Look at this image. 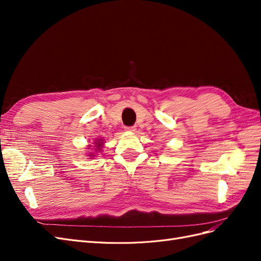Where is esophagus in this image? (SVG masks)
<instances>
[{"instance_id": "esophagus-1", "label": "esophagus", "mask_w": 261, "mask_h": 261, "mask_svg": "<svg viewBox=\"0 0 261 261\" xmlns=\"http://www.w3.org/2000/svg\"><path fill=\"white\" fill-rule=\"evenodd\" d=\"M125 130L133 133V132L136 130V127H135V126H127V127H125Z\"/></svg>"}]
</instances>
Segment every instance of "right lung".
Wrapping results in <instances>:
<instances>
[{"instance_id": "obj_1", "label": "right lung", "mask_w": 261, "mask_h": 261, "mask_svg": "<svg viewBox=\"0 0 261 261\" xmlns=\"http://www.w3.org/2000/svg\"><path fill=\"white\" fill-rule=\"evenodd\" d=\"M105 139H101V138H97V139H94V141H93V147H94V150L93 151H87L88 153H87V156H90V158H94L97 155V153L98 152H102V148H103V146H105ZM92 146L91 145H88V150H90V149H93V148H91Z\"/></svg>"}]
</instances>
